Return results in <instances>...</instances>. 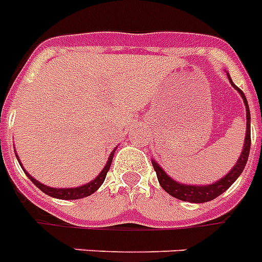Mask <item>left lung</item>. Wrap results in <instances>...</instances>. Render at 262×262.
Masks as SVG:
<instances>
[{"mask_svg":"<svg viewBox=\"0 0 262 262\" xmlns=\"http://www.w3.org/2000/svg\"><path fill=\"white\" fill-rule=\"evenodd\" d=\"M229 79H230V75L227 74ZM230 83L233 84L235 90L241 94L242 99H244V103L246 106V136H245V144H244V149L242 153L239 155V159L235 163V165L231 168L227 175H225L222 179H220L218 182L212 183V184H206V186H191V184H183V183H178L176 180H173L171 176H168L165 173V171L160 165L157 164L156 161L152 160V165L156 171L157 179L160 186L164 188V191H167L169 195H172L176 199H180V201L184 202H191V203H205V202H210L212 199H215L216 196H220L221 193H223L225 191L229 188V187L238 179V176L241 175L244 168H245L246 163H248L249 152H250V112H249L248 101H246L245 94L242 93L241 89H238L235 86L233 80L230 79Z\"/></svg>","mask_w":262,"mask_h":262,"instance_id":"obj_1","label":"left lung"}]
</instances>
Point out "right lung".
I'll use <instances>...</instances> for the list:
<instances>
[{
    "label": "right lung",
    "mask_w": 262,
    "mask_h": 262,
    "mask_svg": "<svg viewBox=\"0 0 262 262\" xmlns=\"http://www.w3.org/2000/svg\"><path fill=\"white\" fill-rule=\"evenodd\" d=\"M116 149L110 153L109 160H107L106 165L101 171V173H99V175H98L94 180H91L90 183H87V184H84V186L74 187V188H52V187L44 186V184H42V183H40L39 180H36L35 178H32V176L29 175L27 171H25L24 168H23V169H24V172L27 173L28 178L31 179V182L33 183V184H35L37 188H40L42 192L47 193V195H50V196H52V198H56V199H64V201L82 199V198H86V196H89V195H91V193H94L95 191H97L98 188L102 186V183L105 182L106 173H107V171L110 169L113 156H114V152H116ZM16 157H17V160H18V163H20V159H18V156H17V155H16ZM20 165H23V164L20 163Z\"/></svg>",
    "instance_id": "obj_1"
}]
</instances>
